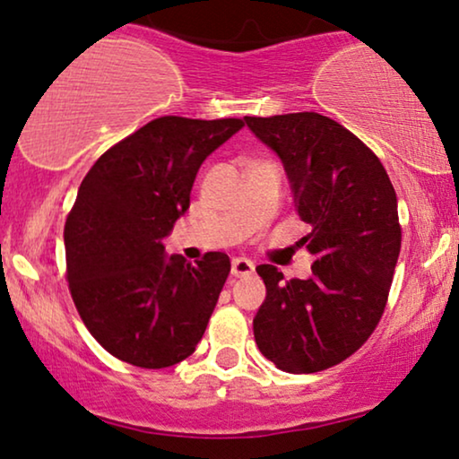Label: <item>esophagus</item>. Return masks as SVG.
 I'll return each instance as SVG.
<instances>
[{
    "instance_id": "esophagus-1",
    "label": "esophagus",
    "mask_w": 459,
    "mask_h": 459,
    "mask_svg": "<svg viewBox=\"0 0 459 459\" xmlns=\"http://www.w3.org/2000/svg\"><path fill=\"white\" fill-rule=\"evenodd\" d=\"M255 272V263L244 259V256H238V259L231 261V275L234 278H244V275H250Z\"/></svg>"
}]
</instances>
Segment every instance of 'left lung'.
Listing matches in <instances>:
<instances>
[{
  "instance_id": "8db88e82",
  "label": "left lung",
  "mask_w": 459,
  "mask_h": 459,
  "mask_svg": "<svg viewBox=\"0 0 459 459\" xmlns=\"http://www.w3.org/2000/svg\"><path fill=\"white\" fill-rule=\"evenodd\" d=\"M284 162L294 206L311 231L309 280L259 265L267 297L253 319L256 347L290 374L328 369L372 336L401 250L397 194L378 156L317 112L244 117Z\"/></svg>"
}]
</instances>
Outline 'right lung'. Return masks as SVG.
Here are the masks:
<instances>
[{
    "instance_id": "add662e5",
    "label": "right lung",
    "mask_w": 459,
    "mask_h": 459,
    "mask_svg": "<svg viewBox=\"0 0 459 459\" xmlns=\"http://www.w3.org/2000/svg\"><path fill=\"white\" fill-rule=\"evenodd\" d=\"M242 118L160 117L93 162L65 225L66 280L90 334L131 366L160 369L196 351L230 273V256L196 265L162 238L190 206L206 156Z\"/></svg>"
}]
</instances>
